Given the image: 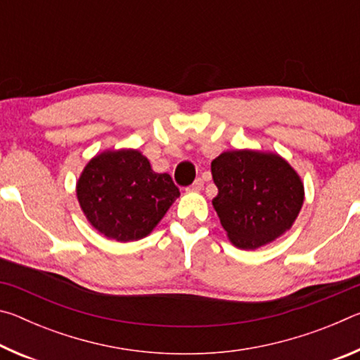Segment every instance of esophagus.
Returning a JSON list of instances; mask_svg holds the SVG:
<instances>
[{"label": "esophagus", "instance_id": "1", "mask_svg": "<svg viewBox=\"0 0 360 360\" xmlns=\"http://www.w3.org/2000/svg\"><path fill=\"white\" fill-rule=\"evenodd\" d=\"M203 186H205V181L202 178H198V179H195V182L191 186V188H192V191H202Z\"/></svg>", "mask_w": 360, "mask_h": 360}]
</instances>
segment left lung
I'll return each mask as SVG.
<instances>
[{"label":"left lung","mask_w":360,"mask_h":360,"mask_svg":"<svg viewBox=\"0 0 360 360\" xmlns=\"http://www.w3.org/2000/svg\"><path fill=\"white\" fill-rule=\"evenodd\" d=\"M217 195L212 206L229 240L240 249H257L281 236L303 205L300 176L271 152L229 150L211 162Z\"/></svg>","instance_id":"8db88e82"}]
</instances>
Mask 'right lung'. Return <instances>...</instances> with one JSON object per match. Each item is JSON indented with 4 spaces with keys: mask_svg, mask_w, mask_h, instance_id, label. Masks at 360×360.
<instances>
[{
    "mask_svg": "<svg viewBox=\"0 0 360 360\" xmlns=\"http://www.w3.org/2000/svg\"><path fill=\"white\" fill-rule=\"evenodd\" d=\"M79 205L94 227L120 243L148 236L179 197L172 176L155 173L141 152L106 150L84 168Z\"/></svg>",
    "mask_w": 360,
    "mask_h": 360,
    "instance_id": "add662e5",
    "label": "right lung"
}]
</instances>
